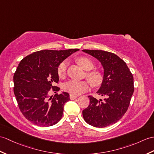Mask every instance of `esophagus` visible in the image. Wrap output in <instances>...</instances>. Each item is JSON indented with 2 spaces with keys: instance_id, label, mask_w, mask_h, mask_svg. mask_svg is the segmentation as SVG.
I'll return each mask as SVG.
<instances>
[{
  "instance_id": "obj_1",
  "label": "esophagus",
  "mask_w": 154,
  "mask_h": 154,
  "mask_svg": "<svg viewBox=\"0 0 154 154\" xmlns=\"http://www.w3.org/2000/svg\"><path fill=\"white\" fill-rule=\"evenodd\" d=\"M69 98H70V99H71V100H75V99H76V98H77V96L72 95V94H70V96H69Z\"/></svg>"
}]
</instances>
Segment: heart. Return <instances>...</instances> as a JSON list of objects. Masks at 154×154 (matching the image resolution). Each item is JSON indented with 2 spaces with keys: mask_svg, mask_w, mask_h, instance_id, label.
<instances>
[{
  "mask_svg": "<svg viewBox=\"0 0 154 154\" xmlns=\"http://www.w3.org/2000/svg\"><path fill=\"white\" fill-rule=\"evenodd\" d=\"M77 62L86 71H90L94 67V63L92 61L87 57H80L77 59ZM67 66V62L66 60L63 61L58 66L57 72L60 78H63L66 76ZM87 78L92 85L96 86L101 83L102 75L101 73L98 71H91L87 72ZM63 88L70 94L78 96L87 92L89 89V85L86 81L71 80L64 84Z\"/></svg>",
  "mask_w": 154,
  "mask_h": 154,
  "instance_id": "obj_1",
  "label": "heart"
}]
</instances>
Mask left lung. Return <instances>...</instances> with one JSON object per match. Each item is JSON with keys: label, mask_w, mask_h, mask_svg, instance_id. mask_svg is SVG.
I'll return each instance as SVG.
<instances>
[{"label": "left lung", "mask_w": 154, "mask_h": 154, "mask_svg": "<svg viewBox=\"0 0 154 154\" xmlns=\"http://www.w3.org/2000/svg\"><path fill=\"white\" fill-rule=\"evenodd\" d=\"M101 63L103 81L97 93L103 99L88 96L90 104L83 111L85 121L91 125L103 128L116 123L126 113L134 92L133 76L126 63L112 52L83 50Z\"/></svg>", "instance_id": "obj_1"}]
</instances>
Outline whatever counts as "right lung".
<instances>
[{
	"mask_svg": "<svg viewBox=\"0 0 154 154\" xmlns=\"http://www.w3.org/2000/svg\"><path fill=\"white\" fill-rule=\"evenodd\" d=\"M77 48L43 50L31 54L20 61L14 74V92L23 116L39 127H50L62 119L63 106L69 94L59 91L57 69L60 64Z\"/></svg>",
	"mask_w": 154,
	"mask_h": 154,
	"instance_id": "right-lung-1",
	"label": "right lung"
}]
</instances>
